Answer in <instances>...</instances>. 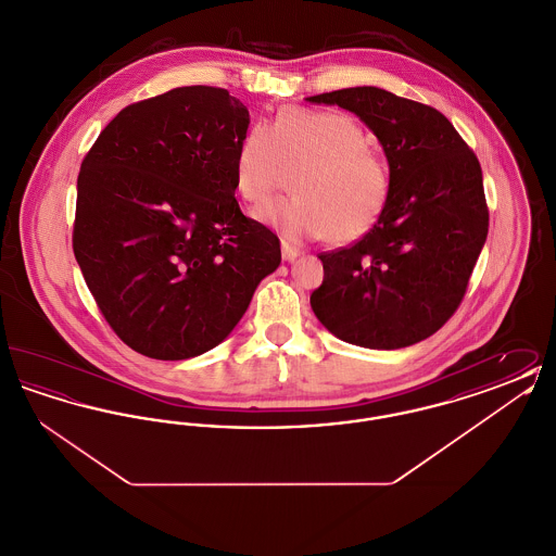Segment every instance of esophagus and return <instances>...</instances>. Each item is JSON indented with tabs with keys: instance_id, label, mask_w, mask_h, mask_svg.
I'll use <instances>...</instances> for the list:
<instances>
[{
	"instance_id": "esophagus-1",
	"label": "esophagus",
	"mask_w": 556,
	"mask_h": 556,
	"mask_svg": "<svg viewBox=\"0 0 556 556\" xmlns=\"http://www.w3.org/2000/svg\"><path fill=\"white\" fill-rule=\"evenodd\" d=\"M281 256H283L286 263H291V261H295L300 256V250L290 245L288 241H281Z\"/></svg>"
}]
</instances>
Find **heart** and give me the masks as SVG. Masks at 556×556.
<instances>
[{
    "label": "heart",
    "mask_w": 556,
    "mask_h": 556,
    "mask_svg": "<svg viewBox=\"0 0 556 556\" xmlns=\"http://www.w3.org/2000/svg\"><path fill=\"white\" fill-rule=\"evenodd\" d=\"M295 167V193L258 211V218L288 241L325 238L348 245L369 236L388 211L390 164L345 112L290 106L268 127L254 125L239 143L236 191L258 206Z\"/></svg>",
    "instance_id": "1"
}]
</instances>
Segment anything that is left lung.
Returning <instances> with one entry per match:
<instances>
[{
    "instance_id": "8db88e82",
    "label": "left lung",
    "mask_w": 556,
    "mask_h": 556,
    "mask_svg": "<svg viewBox=\"0 0 556 556\" xmlns=\"http://www.w3.org/2000/svg\"><path fill=\"white\" fill-rule=\"evenodd\" d=\"M354 112L383 146L392 195L377 227L318 254L311 306L348 344L396 350L433 336L460 306L490 214L473 150L435 108L379 87L306 98Z\"/></svg>"
}]
</instances>
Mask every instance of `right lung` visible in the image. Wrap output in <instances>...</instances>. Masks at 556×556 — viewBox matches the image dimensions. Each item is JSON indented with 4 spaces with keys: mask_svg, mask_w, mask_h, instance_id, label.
<instances>
[{
    "mask_svg": "<svg viewBox=\"0 0 556 556\" xmlns=\"http://www.w3.org/2000/svg\"><path fill=\"white\" fill-rule=\"evenodd\" d=\"M250 112L191 85L123 108L80 164L75 258L112 331L184 361L220 344L281 263L279 239L236 200Z\"/></svg>",
    "mask_w": 556,
    "mask_h": 556,
    "instance_id": "obj_1",
    "label": "right lung"
}]
</instances>
